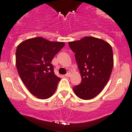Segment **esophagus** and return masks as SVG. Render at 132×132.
<instances>
[{
    "mask_svg": "<svg viewBox=\"0 0 132 132\" xmlns=\"http://www.w3.org/2000/svg\"><path fill=\"white\" fill-rule=\"evenodd\" d=\"M70 75H71V73L69 72V73H67L66 75H65V76H66V77H69Z\"/></svg>",
    "mask_w": 132,
    "mask_h": 132,
    "instance_id": "34e87169",
    "label": "esophagus"
}]
</instances>
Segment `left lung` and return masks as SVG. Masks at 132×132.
Segmentation results:
<instances>
[{
	"instance_id": "1",
	"label": "left lung",
	"mask_w": 132,
	"mask_h": 132,
	"mask_svg": "<svg viewBox=\"0 0 132 132\" xmlns=\"http://www.w3.org/2000/svg\"><path fill=\"white\" fill-rule=\"evenodd\" d=\"M68 44L75 53L82 79L73 88L74 92L81 99H92L103 90L110 77L113 66L111 46L105 40L88 36Z\"/></svg>"
}]
</instances>
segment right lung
<instances>
[{"instance_id": "add662e5", "label": "right lung", "mask_w": 132, "mask_h": 132, "mask_svg": "<svg viewBox=\"0 0 132 132\" xmlns=\"http://www.w3.org/2000/svg\"><path fill=\"white\" fill-rule=\"evenodd\" d=\"M64 45L39 37L17 46L15 61L19 75L29 91L39 99L49 98L57 88L61 79L54 74L51 63Z\"/></svg>"}]
</instances>
